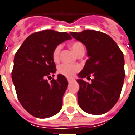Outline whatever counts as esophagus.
Returning a JSON list of instances; mask_svg holds the SVG:
<instances>
[{
    "instance_id": "obj_1",
    "label": "esophagus",
    "mask_w": 135,
    "mask_h": 135,
    "mask_svg": "<svg viewBox=\"0 0 135 135\" xmlns=\"http://www.w3.org/2000/svg\"><path fill=\"white\" fill-rule=\"evenodd\" d=\"M73 80L72 79V78H68V83L72 82V81H73Z\"/></svg>"
}]
</instances>
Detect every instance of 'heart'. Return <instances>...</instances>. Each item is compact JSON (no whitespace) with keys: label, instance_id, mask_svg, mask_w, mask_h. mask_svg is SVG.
<instances>
[{"label":"heart","instance_id":"1","mask_svg":"<svg viewBox=\"0 0 135 135\" xmlns=\"http://www.w3.org/2000/svg\"><path fill=\"white\" fill-rule=\"evenodd\" d=\"M70 47L76 55L80 51L84 50V46L81 42H73L70 45ZM61 49L62 46L58 45L55 48V50L53 51L52 53V58L53 60L55 62H58L60 60V54ZM80 70V67L78 65H70V64L64 63L60 65L58 68V70L60 74L63 75L66 77H73L75 73H77Z\"/></svg>","mask_w":135,"mask_h":135}]
</instances>
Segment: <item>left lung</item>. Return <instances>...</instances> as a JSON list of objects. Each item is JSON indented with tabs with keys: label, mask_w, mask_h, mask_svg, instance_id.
Returning <instances> with one entry per match:
<instances>
[{
	"label": "left lung",
	"mask_w": 135,
	"mask_h": 135,
	"mask_svg": "<svg viewBox=\"0 0 135 135\" xmlns=\"http://www.w3.org/2000/svg\"><path fill=\"white\" fill-rule=\"evenodd\" d=\"M87 49L88 59L78 73V101L86 113L103 114L114 106L122 89L124 73V55L117 43L107 34L94 30L70 32ZM94 78L89 84L83 78Z\"/></svg>",
	"instance_id": "left-lung-1"
}]
</instances>
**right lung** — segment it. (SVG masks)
I'll list each match as a JSON object with an SVG mask.
<instances>
[{"instance_id":"add662e5","label":"right lung","mask_w":135,"mask_h":135,"mask_svg":"<svg viewBox=\"0 0 135 135\" xmlns=\"http://www.w3.org/2000/svg\"><path fill=\"white\" fill-rule=\"evenodd\" d=\"M72 39L67 32L47 29L28 36L14 57L12 80L23 109L36 118L45 119L57 114L62 107V97L68 85L66 78L55 76L53 51L57 45Z\"/></svg>"}]
</instances>
